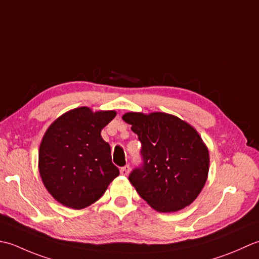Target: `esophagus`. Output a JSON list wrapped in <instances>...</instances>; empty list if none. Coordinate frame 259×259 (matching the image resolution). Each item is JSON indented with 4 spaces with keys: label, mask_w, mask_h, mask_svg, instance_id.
Returning a JSON list of instances; mask_svg holds the SVG:
<instances>
[{
    "label": "esophagus",
    "mask_w": 259,
    "mask_h": 259,
    "mask_svg": "<svg viewBox=\"0 0 259 259\" xmlns=\"http://www.w3.org/2000/svg\"><path fill=\"white\" fill-rule=\"evenodd\" d=\"M130 170H131L130 165H125L123 167H120V174H122V176H127L130 173Z\"/></svg>",
    "instance_id": "esophagus-1"
}]
</instances>
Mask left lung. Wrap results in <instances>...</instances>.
I'll use <instances>...</instances> for the list:
<instances>
[{"instance_id": "left-lung-1", "label": "left lung", "mask_w": 259, "mask_h": 259, "mask_svg": "<svg viewBox=\"0 0 259 259\" xmlns=\"http://www.w3.org/2000/svg\"><path fill=\"white\" fill-rule=\"evenodd\" d=\"M123 119L142 143V164L128 180L142 199L160 212L191 204L209 171V152L191 125L165 113H127Z\"/></svg>"}]
</instances>
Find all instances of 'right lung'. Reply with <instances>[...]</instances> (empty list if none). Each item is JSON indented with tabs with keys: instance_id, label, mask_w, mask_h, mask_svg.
Listing matches in <instances>:
<instances>
[{
	"instance_id": "1",
	"label": "right lung",
	"mask_w": 259,
	"mask_h": 259,
	"mask_svg": "<svg viewBox=\"0 0 259 259\" xmlns=\"http://www.w3.org/2000/svg\"><path fill=\"white\" fill-rule=\"evenodd\" d=\"M116 116L114 110L93 113L75 108L50 125L39 150V172L58 202L72 209L96 202L118 177L110 146L100 132Z\"/></svg>"
}]
</instances>
